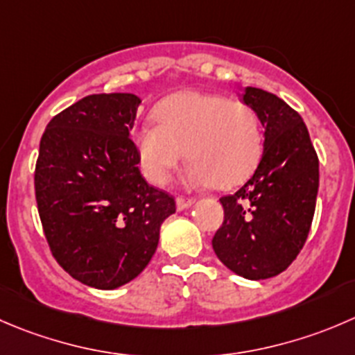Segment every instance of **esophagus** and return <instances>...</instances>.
Returning a JSON list of instances; mask_svg holds the SVG:
<instances>
[{
	"mask_svg": "<svg viewBox=\"0 0 355 355\" xmlns=\"http://www.w3.org/2000/svg\"><path fill=\"white\" fill-rule=\"evenodd\" d=\"M192 205H194V199L192 198H182V196L177 198V209H185Z\"/></svg>",
	"mask_w": 355,
	"mask_h": 355,
	"instance_id": "1",
	"label": "esophagus"
}]
</instances>
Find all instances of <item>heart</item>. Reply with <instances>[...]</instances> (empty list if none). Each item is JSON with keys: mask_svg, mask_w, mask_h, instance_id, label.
<instances>
[{"mask_svg": "<svg viewBox=\"0 0 355 355\" xmlns=\"http://www.w3.org/2000/svg\"><path fill=\"white\" fill-rule=\"evenodd\" d=\"M157 125L146 123L132 142L144 177L163 185L185 157L187 182L229 189L246 180L263 150V133L251 105L222 95L180 92L154 109Z\"/></svg>", "mask_w": 355, "mask_h": 355, "instance_id": "heart-1", "label": "heart"}]
</instances>
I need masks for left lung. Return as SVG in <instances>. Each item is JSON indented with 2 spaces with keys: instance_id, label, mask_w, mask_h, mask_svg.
I'll use <instances>...</instances> for the list:
<instances>
[{
  "instance_id": "1",
  "label": "left lung",
  "mask_w": 355,
  "mask_h": 355,
  "mask_svg": "<svg viewBox=\"0 0 355 355\" xmlns=\"http://www.w3.org/2000/svg\"><path fill=\"white\" fill-rule=\"evenodd\" d=\"M263 125V153L250 180L220 198L223 223L213 250L227 269L246 279L286 270L307 241L319 189V159L304 119L277 95L246 88Z\"/></svg>"
}]
</instances>
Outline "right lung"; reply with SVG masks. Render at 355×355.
Here are the masks:
<instances>
[{
	"label": "right lung",
	"instance_id": "add662e5",
	"mask_svg": "<svg viewBox=\"0 0 355 355\" xmlns=\"http://www.w3.org/2000/svg\"><path fill=\"white\" fill-rule=\"evenodd\" d=\"M140 98L95 94L51 118L34 170L37 211L51 254L86 286L135 279L159 243L175 199L139 170L130 130Z\"/></svg>",
	"mask_w": 355,
	"mask_h": 355
}]
</instances>
